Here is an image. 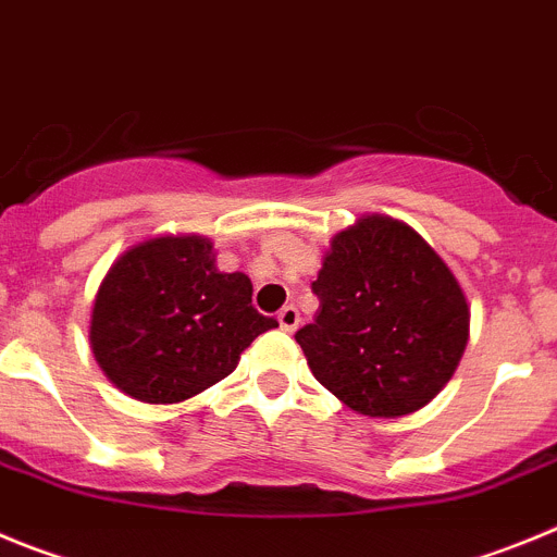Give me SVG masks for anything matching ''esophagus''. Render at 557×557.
Wrapping results in <instances>:
<instances>
[{
    "instance_id": "obj_1",
    "label": "esophagus",
    "mask_w": 557,
    "mask_h": 557,
    "mask_svg": "<svg viewBox=\"0 0 557 557\" xmlns=\"http://www.w3.org/2000/svg\"><path fill=\"white\" fill-rule=\"evenodd\" d=\"M277 322L285 333H294V330L299 327V310L294 308V305H285V308L277 313Z\"/></svg>"
}]
</instances>
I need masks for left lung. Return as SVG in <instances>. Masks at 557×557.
Instances as JSON below:
<instances>
[{"instance_id": "obj_1", "label": "left lung", "mask_w": 557, "mask_h": 557, "mask_svg": "<svg viewBox=\"0 0 557 557\" xmlns=\"http://www.w3.org/2000/svg\"><path fill=\"white\" fill-rule=\"evenodd\" d=\"M313 324L297 333L310 372L355 413L399 419L453 380L469 302L453 269L399 219L338 230L313 280Z\"/></svg>"}]
</instances>
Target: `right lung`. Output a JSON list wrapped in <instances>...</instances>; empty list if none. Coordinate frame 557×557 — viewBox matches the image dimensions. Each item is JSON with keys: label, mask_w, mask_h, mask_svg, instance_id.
<instances>
[{"label": "right lung", "mask_w": 557, "mask_h": 557, "mask_svg": "<svg viewBox=\"0 0 557 557\" xmlns=\"http://www.w3.org/2000/svg\"><path fill=\"white\" fill-rule=\"evenodd\" d=\"M252 280L219 272L205 235H154L124 249L99 283L88 341L104 377L127 397L177 405L233 372L260 333Z\"/></svg>", "instance_id": "1"}]
</instances>
